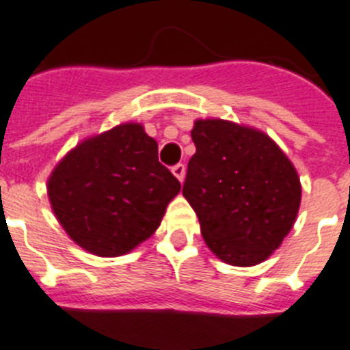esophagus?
<instances>
[{
	"label": "esophagus",
	"instance_id": "obj_1",
	"mask_svg": "<svg viewBox=\"0 0 350 350\" xmlns=\"http://www.w3.org/2000/svg\"><path fill=\"white\" fill-rule=\"evenodd\" d=\"M172 174H174L180 181H183V178H185V165H183V163H176V165L172 167Z\"/></svg>",
	"mask_w": 350,
	"mask_h": 350
}]
</instances>
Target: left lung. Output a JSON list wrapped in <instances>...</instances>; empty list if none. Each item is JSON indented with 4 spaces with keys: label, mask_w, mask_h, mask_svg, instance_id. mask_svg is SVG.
Masks as SVG:
<instances>
[{
    "label": "left lung",
    "mask_w": 350,
    "mask_h": 350,
    "mask_svg": "<svg viewBox=\"0 0 350 350\" xmlns=\"http://www.w3.org/2000/svg\"><path fill=\"white\" fill-rule=\"evenodd\" d=\"M192 140L196 154L183 196L206 245L230 265L267 260L292 230L301 204L292 161L265 133L230 120H196Z\"/></svg>",
    "instance_id": "1"
}]
</instances>
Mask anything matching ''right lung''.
Returning a JSON list of instances; mask_svg holds the SVG:
<instances>
[{"label":"right lung","instance_id":"1","mask_svg":"<svg viewBox=\"0 0 350 350\" xmlns=\"http://www.w3.org/2000/svg\"><path fill=\"white\" fill-rule=\"evenodd\" d=\"M180 189L158 161L157 140L133 122L76 146L48 181L58 222L98 256H120L149 239Z\"/></svg>","mask_w":350,"mask_h":350}]
</instances>
